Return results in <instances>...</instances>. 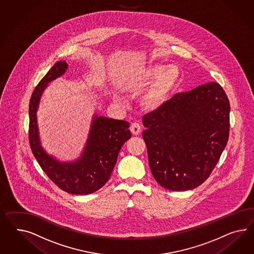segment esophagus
I'll use <instances>...</instances> for the list:
<instances>
[{
  "label": "esophagus",
  "mask_w": 254,
  "mask_h": 254,
  "mask_svg": "<svg viewBox=\"0 0 254 254\" xmlns=\"http://www.w3.org/2000/svg\"><path fill=\"white\" fill-rule=\"evenodd\" d=\"M129 129H130L131 133L133 134V135H138L139 133H140V126L138 125L137 123H132L131 124L130 127H129Z\"/></svg>",
  "instance_id": "esophagus-1"
}]
</instances>
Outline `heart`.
Segmentation results:
<instances>
[{
    "instance_id": "obj_1",
    "label": "heart",
    "mask_w": 254,
    "mask_h": 254,
    "mask_svg": "<svg viewBox=\"0 0 254 254\" xmlns=\"http://www.w3.org/2000/svg\"><path fill=\"white\" fill-rule=\"evenodd\" d=\"M165 68L162 64H151L140 71L136 77L137 87H145L155 80L142 98V104L146 109L155 111L163 107L179 82V69L173 65Z\"/></svg>"
}]
</instances>
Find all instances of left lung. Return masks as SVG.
Returning a JSON list of instances; mask_svg holds the SVG:
<instances>
[{
  "mask_svg": "<svg viewBox=\"0 0 254 254\" xmlns=\"http://www.w3.org/2000/svg\"><path fill=\"white\" fill-rule=\"evenodd\" d=\"M230 104L217 82L172 97L146 114L142 137L151 174L166 190H193L208 179L226 148Z\"/></svg>",
  "mask_w": 254,
  "mask_h": 254,
  "instance_id": "left-lung-1",
  "label": "left lung"
}]
</instances>
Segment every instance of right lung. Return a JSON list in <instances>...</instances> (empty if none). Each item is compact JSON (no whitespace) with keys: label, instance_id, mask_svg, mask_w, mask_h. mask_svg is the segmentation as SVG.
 Masks as SVG:
<instances>
[{"label":"right lung","instance_id":"obj_1","mask_svg":"<svg viewBox=\"0 0 254 254\" xmlns=\"http://www.w3.org/2000/svg\"><path fill=\"white\" fill-rule=\"evenodd\" d=\"M67 68L65 61L56 63L33 90L28 109L29 144L39 165L55 185L70 194L86 195L97 191L109 180L119 151L130 138L131 133L128 122L94 115L80 158L62 163L46 153L40 140L37 110L47 84L64 74Z\"/></svg>","mask_w":254,"mask_h":254}]
</instances>
